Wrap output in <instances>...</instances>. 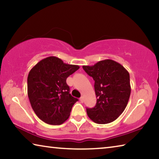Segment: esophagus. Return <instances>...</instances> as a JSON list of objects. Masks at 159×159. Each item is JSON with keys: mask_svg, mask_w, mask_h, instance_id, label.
<instances>
[{"mask_svg": "<svg viewBox=\"0 0 159 159\" xmlns=\"http://www.w3.org/2000/svg\"><path fill=\"white\" fill-rule=\"evenodd\" d=\"M80 102H81V103H83V97H80Z\"/></svg>", "mask_w": 159, "mask_h": 159, "instance_id": "esophagus-1", "label": "esophagus"}]
</instances>
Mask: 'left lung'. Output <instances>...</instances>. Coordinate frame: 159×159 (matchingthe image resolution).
<instances>
[{"label": "left lung", "mask_w": 159, "mask_h": 159, "mask_svg": "<svg viewBox=\"0 0 159 159\" xmlns=\"http://www.w3.org/2000/svg\"><path fill=\"white\" fill-rule=\"evenodd\" d=\"M83 69L95 80L97 103L87 108L93 122L107 124L113 122L124 111L130 98V74L121 64L112 60L99 61Z\"/></svg>", "instance_id": "8db88e82"}]
</instances>
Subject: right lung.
<instances>
[{"label": "right lung", "mask_w": 159, "mask_h": 159, "mask_svg": "<svg viewBox=\"0 0 159 159\" xmlns=\"http://www.w3.org/2000/svg\"><path fill=\"white\" fill-rule=\"evenodd\" d=\"M79 66L64 63L61 59L48 57L29 71L27 93L32 109L40 119L50 125H60L68 119L78 101L69 93L66 79Z\"/></svg>", "instance_id": "1"}]
</instances>
